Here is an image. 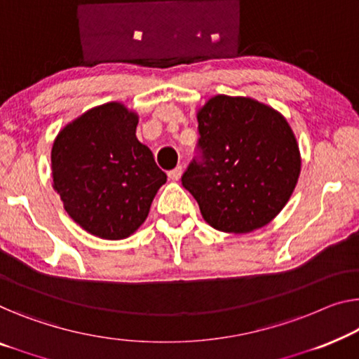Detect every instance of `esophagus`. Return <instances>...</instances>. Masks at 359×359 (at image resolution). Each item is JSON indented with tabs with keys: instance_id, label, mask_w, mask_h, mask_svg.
<instances>
[{
	"instance_id": "1",
	"label": "esophagus",
	"mask_w": 359,
	"mask_h": 359,
	"mask_svg": "<svg viewBox=\"0 0 359 359\" xmlns=\"http://www.w3.org/2000/svg\"><path fill=\"white\" fill-rule=\"evenodd\" d=\"M180 175H182V168H180V165H179V168H175V169L169 170V172H168V177L170 180H179Z\"/></svg>"
}]
</instances>
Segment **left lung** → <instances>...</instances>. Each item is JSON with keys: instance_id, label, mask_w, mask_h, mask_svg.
<instances>
[{"instance_id": "obj_1", "label": "left lung", "mask_w": 359, "mask_h": 359, "mask_svg": "<svg viewBox=\"0 0 359 359\" xmlns=\"http://www.w3.org/2000/svg\"><path fill=\"white\" fill-rule=\"evenodd\" d=\"M203 161L182 185L211 227L248 233L279 214L295 190L302 156L292 127L271 106L248 96L216 95L196 112Z\"/></svg>"}]
</instances>
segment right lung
<instances>
[{
	"label": "right lung",
	"instance_id": "add662e5",
	"mask_svg": "<svg viewBox=\"0 0 359 359\" xmlns=\"http://www.w3.org/2000/svg\"><path fill=\"white\" fill-rule=\"evenodd\" d=\"M137 124L135 111L111 101L64 126L53 143V189L69 216L95 237H130L168 180L151 149L138 142Z\"/></svg>",
	"mask_w": 359,
	"mask_h": 359
}]
</instances>
